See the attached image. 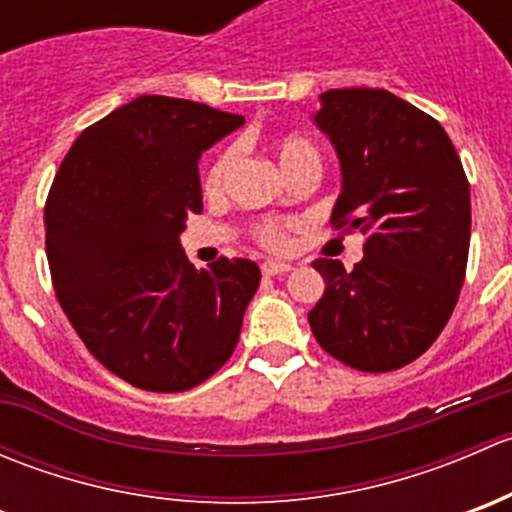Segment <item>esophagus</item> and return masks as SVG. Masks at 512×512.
I'll use <instances>...</instances> for the list:
<instances>
[{
    "label": "esophagus",
    "instance_id": "34e87169",
    "mask_svg": "<svg viewBox=\"0 0 512 512\" xmlns=\"http://www.w3.org/2000/svg\"><path fill=\"white\" fill-rule=\"evenodd\" d=\"M292 270L289 262H275V260H267L262 262V275L267 277H277V275H285V272Z\"/></svg>",
    "mask_w": 512,
    "mask_h": 512
}]
</instances>
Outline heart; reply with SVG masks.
I'll list each match as a JSON object with an SVG mask.
<instances>
[{"mask_svg": "<svg viewBox=\"0 0 512 512\" xmlns=\"http://www.w3.org/2000/svg\"><path fill=\"white\" fill-rule=\"evenodd\" d=\"M272 153L277 156V163L285 170V175H294L297 170L304 168H317L322 170V153L314 146V141H309L307 136H299V133H285V136L275 138L270 143ZM237 153L235 148L227 146L218 153L213 160H210L208 170L203 175V193L208 198H220V195L227 190V183H230L232 168H235ZM257 242L267 250H282L287 245V232L282 223H262L255 230Z\"/></svg>", "mask_w": 512, "mask_h": 512, "instance_id": "1", "label": "heart"}]
</instances>
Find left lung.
Here are the masks:
<instances>
[{
  "label": "left lung",
  "mask_w": 512,
  "mask_h": 512,
  "mask_svg": "<svg viewBox=\"0 0 512 512\" xmlns=\"http://www.w3.org/2000/svg\"><path fill=\"white\" fill-rule=\"evenodd\" d=\"M314 121L337 148V230L364 235L344 270L319 257L324 294L309 312L319 347L359 371H394L443 332L471 245V188L441 123L384 89L324 91Z\"/></svg>",
  "instance_id": "obj_1"
}]
</instances>
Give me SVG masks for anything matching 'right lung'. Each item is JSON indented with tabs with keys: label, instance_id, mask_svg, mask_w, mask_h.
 <instances>
[{
	"label": "right lung",
	"instance_id": "right-lung-1",
	"mask_svg": "<svg viewBox=\"0 0 512 512\" xmlns=\"http://www.w3.org/2000/svg\"><path fill=\"white\" fill-rule=\"evenodd\" d=\"M245 118L138 96L86 128L44 208L51 282L71 327L111 374L160 394L203 384L235 352L260 287L252 260L195 270L180 247L203 210L198 160Z\"/></svg>",
	"mask_w": 512,
	"mask_h": 512
}]
</instances>
